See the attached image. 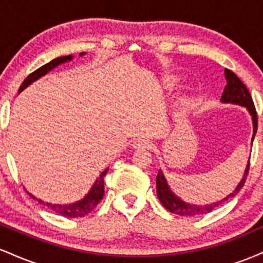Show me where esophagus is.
Masks as SVG:
<instances>
[{
	"mask_svg": "<svg viewBox=\"0 0 263 263\" xmlns=\"http://www.w3.org/2000/svg\"><path fill=\"white\" fill-rule=\"evenodd\" d=\"M153 143L148 138H138L137 141L134 142V148L135 149H149L152 148Z\"/></svg>",
	"mask_w": 263,
	"mask_h": 263,
	"instance_id": "obj_1",
	"label": "esophagus"
}]
</instances>
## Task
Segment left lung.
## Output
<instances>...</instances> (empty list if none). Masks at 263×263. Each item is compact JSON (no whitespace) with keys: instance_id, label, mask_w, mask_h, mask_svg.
Here are the masks:
<instances>
[{"instance_id":"1","label":"left lung","mask_w":263,"mask_h":263,"mask_svg":"<svg viewBox=\"0 0 263 263\" xmlns=\"http://www.w3.org/2000/svg\"><path fill=\"white\" fill-rule=\"evenodd\" d=\"M224 73H225L226 83L228 84H226L224 92H222L221 95V102H224V104L240 105V106H243L247 108V111H249V114L251 115L252 117V125H253V135L251 138V142H252L253 138H255L256 132H257V112H256V108H255V105H253L251 95H250L249 90H247L245 84L238 79L236 74L232 73V71L229 70V69H225ZM249 170H250V158H249V163H247L245 168V173H243L242 178H241V180L238 182L236 188L232 190L228 197L221 199V200L215 201V203H211V204H205V205L189 204L186 203V201L182 200L178 195H176L173 192H172L171 186L168 185L164 174H163V172L159 170L156 178L157 195H158L159 200H161L163 206H164L167 210H170L171 213L177 214V215H183V216L204 215V214H208L210 213V211H213L214 209H216V208L220 206L221 204H224L226 200H229V199L234 198L235 195L240 192L241 188L243 186V184H245Z\"/></svg>"}]
</instances>
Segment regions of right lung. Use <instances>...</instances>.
<instances>
[{"label": "right lung", "instance_id": "add662e5", "mask_svg": "<svg viewBox=\"0 0 263 263\" xmlns=\"http://www.w3.org/2000/svg\"><path fill=\"white\" fill-rule=\"evenodd\" d=\"M85 55V53H80V57ZM70 60H73V55H64V57H59V58H55L53 59L52 62L47 63V64L41 66V68L37 69L35 71H33L32 74H29L28 77L26 78L25 81L22 83V85L20 87V91H23V90L26 89V87H28L31 85L32 83H34L35 80H38L39 78L44 77L45 74L49 73L50 70H53L54 68H57V66L60 65V64H64L66 62H70ZM108 168H106L102 173L99 176L98 179L95 180V183L92 184V186L90 188L89 193L84 197L83 199H80V200L75 201V203H71V204H52V203H44L43 200H41V199L35 198L34 195H32L31 193H28L31 197L34 199V200H38L39 204H43V205H47L48 208H50L53 211H55L57 214H60V215L63 216H66V218H81V216H85L87 215L89 213H91V211L95 209V206L100 203V200L104 197V178L106 176Z\"/></svg>", "mask_w": 263, "mask_h": 263}]
</instances>
